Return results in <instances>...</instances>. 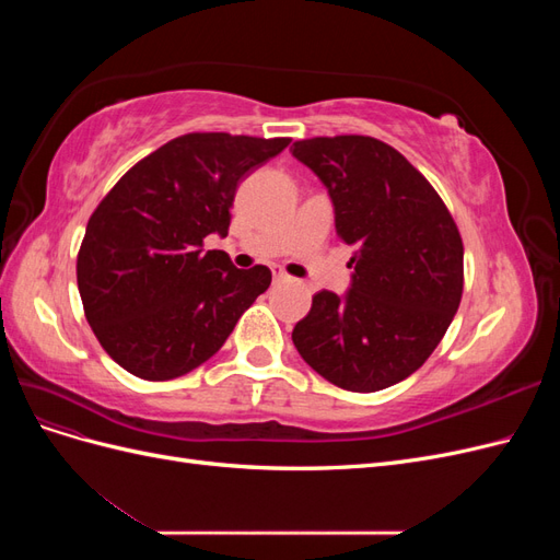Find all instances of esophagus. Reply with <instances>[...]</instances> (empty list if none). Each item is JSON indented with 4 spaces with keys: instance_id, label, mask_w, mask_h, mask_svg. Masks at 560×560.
Here are the masks:
<instances>
[{
    "instance_id": "obj_1",
    "label": "esophagus",
    "mask_w": 560,
    "mask_h": 560,
    "mask_svg": "<svg viewBox=\"0 0 560 560\" xmlns=\"http://www.w3.org/2000/svg\"><path fill=\"white\" fill-rule=\"evenodd\" d=\"M287 278H290V276L284 273V268H282V266H273V280H278V282H280V280H287Z\"/></svg>"
}]
</instances>
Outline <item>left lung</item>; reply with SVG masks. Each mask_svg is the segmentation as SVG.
Returning <instances> with one entry per match:
<instances>
[{"label":"left lung","instance_id":"left-lung-1","mask_svg":"<svg viewBox=\"0 0 560 560\" xmlns=\"http://www.w3.org/2000/svg\"><path fill=\"white\" fill-rule=\"evenodd\" d=\"M292 154L327 186L354 266L346 296L322 290L292 341L322 378L376 389L409 378L463 299V238L434 186L366 135L299 140Z\"/></svg>","mask_w":560,"mask_h":560}]
</instances>
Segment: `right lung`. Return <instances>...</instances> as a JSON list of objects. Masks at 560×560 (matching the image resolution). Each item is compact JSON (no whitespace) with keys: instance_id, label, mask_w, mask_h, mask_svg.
Returning <instances> with one entry per match:
<instances>
[{"instance_id":"1","label":"right lung","mask_w":560,"mask_h":560,"mask_svg":"<svg viewBox=\"0 0 560 560\" xmlns=\"http://www.w3.org/2000/svg\"><path fill=\"white\" fill-rule=\"evenodd\" d=\"M290 138L189 132L135 163L100 200L77 257L89 325L109 358L144 381L189 374L224 346L270 270L222 249L238 182Z\"/></svg>"}]
</instances>
